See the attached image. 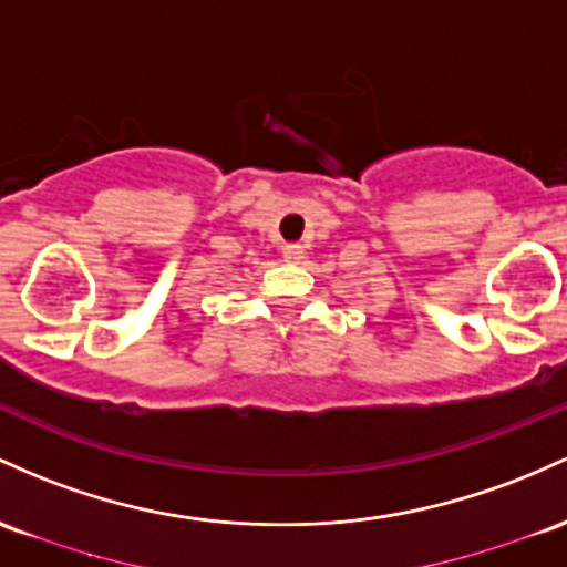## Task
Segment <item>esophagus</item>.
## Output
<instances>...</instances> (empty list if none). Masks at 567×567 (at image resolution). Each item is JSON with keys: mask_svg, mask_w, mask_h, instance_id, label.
Listing matches in <instances>:
<instances>
[{"mask_svg": "<svg viewBox=\"0 0 567 567\" xmlns=\"http://www.w3.org/2000/svg\"><path fill=\"white\" fill-rule=\"evenodd\" d=\"M282 255L288 264H301L303 260V247L301 245H285L282 247Z\"/></svg>", "mask_w": 567, "mask_h": 567, "instance_id": "1", "label": "esophagus"}]
</instances>
